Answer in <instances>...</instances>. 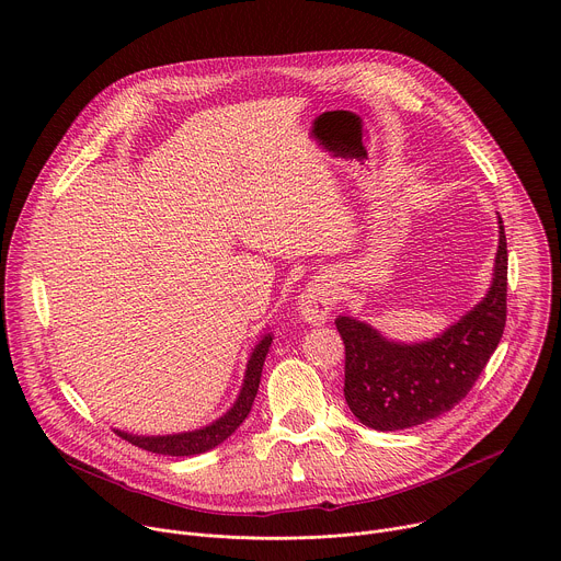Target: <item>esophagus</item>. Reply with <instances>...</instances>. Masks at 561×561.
<instances>
[{"mask_svg":"<svg viewBox=\"0 0 561 561\" xmlns=\"http://www.w3.org/2000/svg\"><path fill=\"white\" fill-rule=\"evenodd\" d=\"M337 290L331 277H317L312 284L304 288L297 301L299 317L308 324H324L331 317V310L335 306Z\"/></svg>","mask_w":561,"mask_h":561,"instance_id":"esophagus-1","label":"esophagus"}]
</instances>
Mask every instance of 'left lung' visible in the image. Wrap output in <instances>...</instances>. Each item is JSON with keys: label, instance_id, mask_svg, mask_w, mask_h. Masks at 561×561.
<instances>
[{"label": "left lung", "instance_id": "obj_1", "mask_svg": "<svg viewBox=\"0 0 561 561\" xmlns=\"http://www.w3.org/2000/svg\"><path fill=\"white\" fill-rule=\"evenodd\" d=\"M500 247L486 297L442 335L404 344L355 317L340 314L346 346L344 397L353 415L375 431H404L457 407L482 375L506 327L508 251L500 217Z\"/></svg>", "mask_w": 561, "mask_h": 561}]
</instances>
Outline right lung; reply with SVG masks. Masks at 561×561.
<instances>
[{"label":"right lung","instance_id":"obj_1","mask_svg":"<svg viewBox=\"0 0 561 561\" xmlns=\"http://www.w3.org/2000/svg\"><path fill=\"white\" fill-rule=\"evenodd\" d=\"M271 342H273L271 333L257 342V346L253 348L251 359L247 364L244 383L234 399V404L213 424L202 426L197 431H188V433H175V435H133V433H124V431H115V433L137 448H144V450L157 453V455H171V457H191V455H199V453H206V450L219 446L239 428V424L249 417V413L253 409Z\"/></svg>","mask_w":561,"mask_h":561}]
</instances>
